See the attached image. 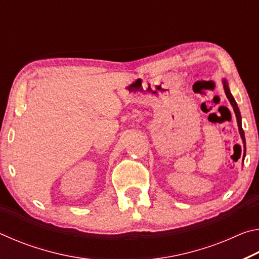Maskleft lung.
<instances>
[{"label": "left lung", "instance_id": "8db88e82", "mask_svg": "<svg viewBox=\"0 0 259 259\" xmlns=\"http://www.w3.org/2000/svg\"><path fill=\"white\" fill-rule=\"evenodd\" d=\"M223 84H224V90H225L226 97H227V99L230 100L232 107H233V109H234V113H235V116H236V121H238L239 133H240L241 138H242V142L244 144V148H245V138H244V133H243V129H242V124H241V114H240V111H239V107H238V105H236V102H235V99L233 98V96H232V94H231L230 88H229V84H227L226 80H223Z\"/></svg>", "mask_w": 259, "mask_h": 259}]
</instances>
